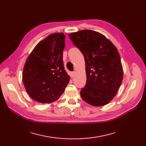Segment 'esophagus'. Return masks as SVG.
Segmentation results:
<instances>
[{
  "label": "esophagus",
  "mask_w": 146,
  "mask_h": 146,
  "mask_svg": "<svg viewBox=\"0 0 146 146\" xmlns=\"http://www.w3.org/2000/svg\"><path fill=\"white\" fill-rule=\"evenodd\" d=\"M70 77H71V78H73V77H74V76H75V72H71V73H70Z\"/></svg>",
  "instance_id": "esophagus-1"
}]
</instances>
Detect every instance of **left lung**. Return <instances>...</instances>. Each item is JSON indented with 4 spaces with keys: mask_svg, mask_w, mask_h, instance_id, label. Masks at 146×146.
I'll return each instance as SVG.
<instances>
[{
    "mask_svg": "<svg viewBox=\"0 0 146 146\" xmlns=\"http://www.w3.org/2000/svg\"><path fill=\"white\" fill-rule=\"evenodd\" d=\"M69 37L83 54L86 83L82 99L95 107L108 104L116 96L123 80L121 57L116 47L104 35L83 30Z\"/></svg>",
    "mask_w": 146,
    "mask_h": 146,
    "instance_id": "8db88e82",
    "label": "left lung"
}]
</instances>
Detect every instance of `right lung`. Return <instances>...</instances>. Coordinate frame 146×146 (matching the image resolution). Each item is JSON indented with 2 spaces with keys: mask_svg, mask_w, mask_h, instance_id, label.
<instances>
[{
  "mask_svg": "<svg viewBox=\"0 0 146 146\" xmlns=\"http://www.w3.org/2000/svg\"><path fill=\"white\" fill-rule=\"evenodd\" d=\"M64 41L63 33L50 34L35 47L26 60L23 83L30 98L39 103L58 100L69 82L63 61Z\"/></svg>",
  "mask_w": 146,
  "mask_h": 146,
  "instance_id": "add662e5",
  "label": "right lung"
}]
</instances>
